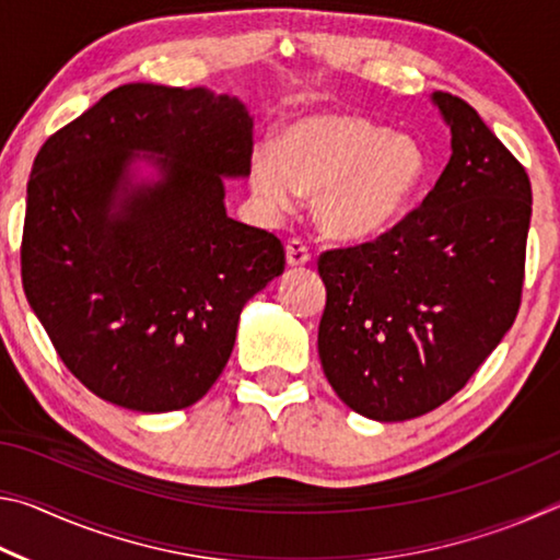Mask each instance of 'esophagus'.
<instances>
[{"label":"esophagus","mask_w":560,"mask_h":560,"mask_svg":"<svg viewBox=\"0 0 560 560\" xmlns=\"http://www.w3.org/2000/svg\"><path fill=\"white\" fill-rule=\"evenodd\" d=\"M287 261H289V267H303V264H308L311 261V249H308V244L303 242V240H289V244H287Z\"/></svg>","instance_id":"34e87169"}]
</instances>
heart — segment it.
Returning a JSON list of instances; mask_svg holds the SVG:
<instances>
[{
  "mask_svg": "<svg viewBox=\"0 0 560 560\" xmlns=\"http://www.w3.org/2000/svg\"><path fill=\"white\" fill-rule=\"evenodd\" d=\"M249 175L269 207H289L296 189L316 192L318 224L340 240H363L397 220L428 175V158L407 132L320 110L287 122L277 148H254Z\"/></svg>",
  "mask_w": 560,
  "mask_h": 560,
  "instance_id": "1",
  "label": "heart"
}]
</instances>
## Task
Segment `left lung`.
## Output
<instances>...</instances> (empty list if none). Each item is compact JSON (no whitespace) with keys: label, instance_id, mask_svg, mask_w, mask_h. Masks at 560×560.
<instances>
[{"label":"left lung","instance_id":"1","mask_svg":"<svg viewBox=\"0 0 560 560\" xmlns=\"http://www.w3.org/2000/svg\"><path fill=\"white\" fill-rule=\"evenodd\" d=\"M452 158L420 207L371 242L318 257V355L358 415L402 422L457 395L514 326L530 183L467 101L434 93Z\"/></svg>","mask_w":560,"mask_h":560}]
</instances>
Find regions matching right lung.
Listing matches in <instances>:
<instances>
[{"instance_id": "obj_1", "label": "right lung", "mask_w": 560, "mask_h": 560, "mask_svg": "<svg viewBox=\"0 0 560 560\" xmlns=\"http://www.w3.org/2000/svg\"><path fill=\"white\" fill-rule=\"evenodd\" d=\"M252 130L226 93L126 83L36 153L24 293L101 400L138 412L195 405L232 355L244 303L283 271L279 236L224 210L222 177L249 175ZM132 152L160 154L164 177L127 194Z\"/></svg>"}]
</instances>
